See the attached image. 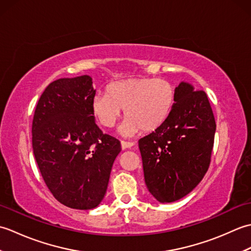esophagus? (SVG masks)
<instances>
[{"label":"esophagus","mask_w":251,"mask_h":251,"mask_svg":"<svg viewBox=\"0 0 251 251\" xmlns=\"http://www.w3.org/2000/svg\"><path fill=\"white\" fill-rule=\"evenodd\" d=\"M121 146H122V149H131L135 147V143L134 142H127V141H122L121 142Z\"/></svg>","instance_id":"obj_1"}]
</instances>
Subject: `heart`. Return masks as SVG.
I'll return each instance as SVG.
<instances>
[{
	"label": "heart",
	"instance_id": "heart-1",
	"mask_svg": "<svg viewBox=\"0 0 251 251\" xmlns=\"http://www.w3.org/2000/svg\"><path fill=\"white\" fill-rule=\"evenodd\" d=\"M106 94L96 95L92 113L98 124L112 128L124 110L125 119L120 127L124 136L139 131L152 132L168 120L177 102V92L166 79L130 77L110 83Z\"/></svg>",
	"mask_w": 251,
	"mask_h": 251
}]
</instances>
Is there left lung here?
Wrapping results in <instances>:
<instances>
[{
    "instance_id": "8db88e82",
    "label": "left lung",
    "mask_w": 251,
    "mask_h": 251,
    "mask_svg": "<svg viewBox=\"0 0 251 251\" xmlns=\"http://www.w3.org/2000/svg\"><path fill=\"white\" fill-rule=\"evenodd\" d=\"M168 120L139 140L148 190L161 202L188 195L209 168L216 121L204 90L181 82Z\"/></svg>"
}]
</instances>
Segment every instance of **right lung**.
Listing matches in <instances>:
<instances>
[{"instance_id": "obj_1", "label": "right lung", "mask_w": 251, "mask_h": 251, "mask_svg": "<svg viewBox=\"0 0 251 251\" xmlns=\"http://www.w3.org/2000/svg\"><path fill=\"white\" fill-rule=\"evenodd\" d=\"M89 75L50 83L36 104L32 148L37 166L55 199L73 209L97 207L108 188L121 142L96 125Z\"/></svg>"}]
</instances>
